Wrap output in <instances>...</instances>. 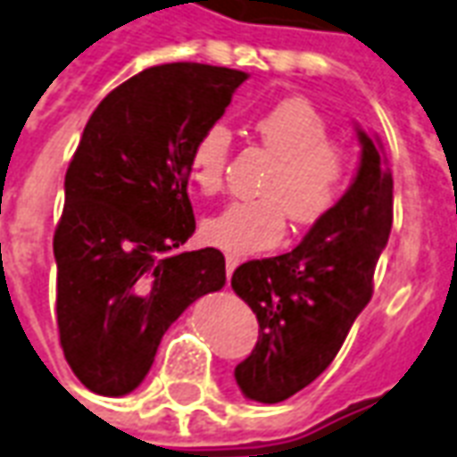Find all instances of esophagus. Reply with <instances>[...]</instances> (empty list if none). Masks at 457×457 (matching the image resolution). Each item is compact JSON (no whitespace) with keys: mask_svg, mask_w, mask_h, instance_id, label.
Returning <instances> with one entry per match:
<instances>
[{"mask_svg":"<svg viewBox=\"0 0 457 457\" xmlns=\"http://www.w3.org/2000/svg\"><path fill=\"white\" fill-rule=\"evenodd\" d=\"M237 266H239V256H235V253H228V256H225V270H228V278L235 273Z\"/></svg>","mask_w":457,"mask_h":457,"instance_id":"1","label":"esophagus"}]
</instances>
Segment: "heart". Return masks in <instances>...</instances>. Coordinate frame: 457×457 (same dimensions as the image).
<instances>
[{
  "label": "heart",
  "instance_id": "obj_1",
  "mask_svg": "<svg viewBox=\"0 0 457 457\" xmlns=\"http://www.w3.org/2000/svg\"><path fill=\"white\" fill-rule=\"evenodd\" d=\"M256 134L278 158L259 201H237L204 225L205 242L229 253H256L280 244L287 215L313 225L336 208L350 182V158L330 141V127L304 97H287L256 120ZM232 134L222 121L205 127L191 145V182L205 196L225 187Z\"/></svg>",
  "mask_w": 457,
  "mask_h": 457
}]
</instances>
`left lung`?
Listing matches in <instances>:
<instances>
[{"instance_id": "left-lung-1", "label": "left lung", "mask_w": 457, "mask_h": 457, "mask_svg": "<svg viewBox=\"0 0 457 457\" xmlns=\"http://www.w3.org/2000/svg\"><path fill=\"white\" fill-rule=\"evenodd\" d=\"M360 170L340 204L302 242L273 259L246 261L232 290L259 319V340L235 369L256 403H283L330 367L374 295V270L393 225V174L383 145L357 129Z\"/></svg>"}]
</instances>
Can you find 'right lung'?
Instances as JSON below:
<instances>
[{
	"label": "right lung",
	"instance_id": "1",
	"mask_svg": "<svg viewBox=\"0 0 457 457\" xmlns=\"http://www.w3.org/2000/svg\"><path fill=\"white\" fill-rule=\"evenodd\" d=\"M244 81L225 66H151L117 86L83 129L54 229L57 328L69 367L97 395L134 391L165 330L225 285L218 249H174L196 229L191 145Z\"/></svg>",
	"mask_w": 457,
	"mask_h": 457
}]
</instances>
